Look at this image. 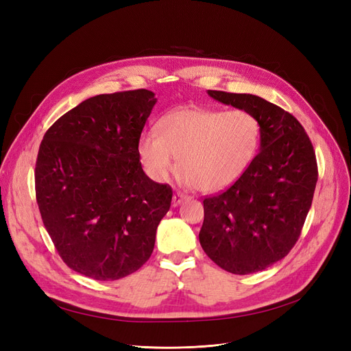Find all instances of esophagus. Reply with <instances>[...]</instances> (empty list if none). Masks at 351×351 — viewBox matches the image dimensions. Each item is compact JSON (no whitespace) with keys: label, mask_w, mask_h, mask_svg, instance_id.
<instances>
[{"label":"esophagus","mask_w":351,"mask_h":351,"mask_svg":"<svg viewBox=\"0 0 351 351\" xmlns=\"http://www.w3.org/2000/svg\"><path fill=\"white\" fill-rule=\"evenodd\" d=\"M185 199H188V195H185V193H182V192H175V193H173V199H172L173 206H178L180 202H184Z\"/></svg>","instance_id":"34e87169"}]
</instances>
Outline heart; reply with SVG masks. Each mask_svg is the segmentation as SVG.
<instances>
[{
	"instance_id": "1",
	"label": "heart",
	"mask_w": 351,
	"mask_h": 351,
	"mask_svg": "<svg viewBox=\"0 0 351 351\" xmlns=\"http://www.w3.org/2000/svg\"><path fill=\"white\" fill-rule=\"evenodd\" d=\"M261 141L262 124L250 111L184 107L163 117L158 134L140 137L138 158L156 182L166 180L178 158L180 182L213 193L249 171Z\"/></svg>"
}]
</instances>
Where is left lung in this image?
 I'll use <instances>...</instances> for the list:
<instances>
[{
  "instance_id": "1",
  "label": "left lung",
  "mask_w": 351,
  "mask_h": 351,
  "mask_svg": "<svg viewBox=\"0 0 351 351\" xmlns=\"http://www.w3.org/2000/svg\"><path fill=\"white\" fill-rule=\"evenodd\" d=\"M208 95L253 112L262 141L249 171L204 199L199 243L230 274H254L282 261L300 239L318 180L315 152L301 123L275 104L224 90L210 89Z\"/></svg>"
}]
</instances>
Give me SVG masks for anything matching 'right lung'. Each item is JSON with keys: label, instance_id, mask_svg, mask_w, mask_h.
Instances as JSON below:
<instances>
[{"label": "right lung", "instance_id": "obj_1", "mask_svg": "<svg viewBox=\"0 0 351 351\" xmlns=\"http://www.w3.org/2000/svg\"><path fill=\"white\" fill-rule=\"evenodd\" d=\"M147 89L88 98L51 125L34 180L43 224L72 270L95 280L134 274L152 256L172 188L143 172L138 140L156 104Z\"/></svg>", "mask_w": 351, "mask_h": 351}]
</instances>
